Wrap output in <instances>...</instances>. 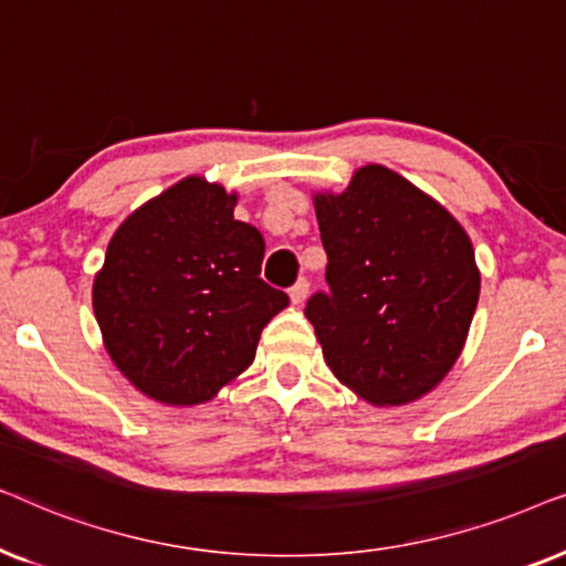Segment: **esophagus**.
<instances>
[{"label":"esophagus","instance_id":"esophagus-1","mask_svg":"<svg viewBox=\"0 0 566 566\" xmlns=\"http://www.w3.org/2000/svg\"><path fill=\"white\" fill-rule=\"evenodd\" d=\"M307 292H311V282H307V279H297V282L290 287L292 303H295V305L303 303V300L307 297Z\"/></svg>","mask_w":566,"mask_h":566}]
</instances>
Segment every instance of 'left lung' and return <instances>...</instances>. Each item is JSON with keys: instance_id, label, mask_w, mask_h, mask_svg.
I'll list each match as a JSON object with an SVG mask.
<instances>
[{"instance_id": "8db88e82", "label": "left lung", "mask_w": 566, "mask_h": 566, "mask_svg": "<svg viewBox=\"0 0 566 566\" xmlns=\"http://www.w3.org/2000/svg\"><path fill=\"white\" fill-rule=\"evenodd\" d=\"M326 290L307 300L331 373L365 401H417L446 378L479 303L465 230L417 186L367 165L315 196Z\"/></svg>"}]
</instances>
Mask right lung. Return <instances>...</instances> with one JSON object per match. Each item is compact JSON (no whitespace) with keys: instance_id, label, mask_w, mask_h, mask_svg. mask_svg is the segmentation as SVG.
<instances>
[{"instance_id":"right-lung-1","label":"right lung","mask_w":566,"mask_h":566,"mask_svg":"<svg viewBox=\"0 0 566 566\" xmlns=\"http://www.w3.org/2000/svg\"><path fill=\"white\" fill-rule=\"evenodd\" d=\"M235 196L186 178L111 238L93 307L105 349L142 394L205 403L251 365L287 292L261 279L263 235L232 217Z\"/></svg>"}]
</instances>
